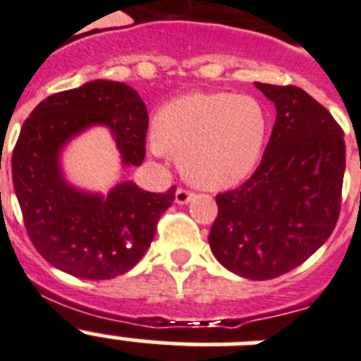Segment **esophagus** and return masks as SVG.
<instances>
[{"mask_svg": "<svg viewBox=\"0 0 361 361\" xmlns=\"http://www.w3.org/2000/svg\"><path fill=\"white\" fill-rule=\"evenodd\" d=\"M192 198H195V195H192L190 190H187V189H178V190H176V204H178V205L189 204V202Z\"/></svg>", "mask_w": 361, "mask_h": 361, "instance_id": "obj_1", "label": "esophagus"}]
</instances>
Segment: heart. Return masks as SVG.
I'll return each mask as SVG.
<instances>
[{"label": "heart", "mask_w": 361, "mask_h": 361, "mask_svg": "<svg viewBox=\"0 0 361 361\" xmlns=\"http://www.w3.org/2000/svg\"><path fill=\"white\" fill-rule=\"evenodd\" d=\"M268 135V114L255 97L189 93L154 117L150 150L171 152L190 183L227 189L255 171Z\"/></svg>", "instance_id": "obj_1"}]
</instances>
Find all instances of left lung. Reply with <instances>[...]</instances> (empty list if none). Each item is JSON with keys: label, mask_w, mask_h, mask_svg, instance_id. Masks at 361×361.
I'll use <instances>...</instances> for the list:
<instances>
[{"label": "left lung", "mask_w": 361, "mask_h": 361, "mask_svg": "<svg viewBox=\"0 0 361 361\" xmlns=\"http://www.w3.org/2000/svg\"><path fill=\"white\" fill-rule=\"evenodd\" d=\"M255 86L277 110L271 137L250 180L216 196L209 246L229 271L266 281L302 264L334 231L345 141L329 110L301 87Z\"/></svg>", "instance_id": "8db88e82"}]
</instances>
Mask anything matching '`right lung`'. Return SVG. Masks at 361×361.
Listing matches in <instances>:
<instances>
[{
    "mask_svg": "<svg viewBox=\"0 0 361 361\" xmlns=\"http://www.w3.org/2000/svg\"><path fill=\"white\" fill-rule=\"evenodd\" d=\"M92 126L110 130L123 166L143 163V99L124 82L92 80L54 93L32 110L12 152V181L36 251L66 274L106 281L126 274L147 253L176 187L148 192L121 181L101 195L71 185L60 163L62 150Z\"/></svg>",
    "mask_w": 361,
    "mask_h": 361,
    "instance_id": "obj_1",
    "label": "right lung"
}]
</instances>
